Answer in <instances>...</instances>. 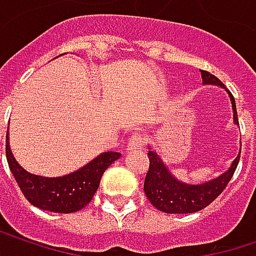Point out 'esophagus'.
I'll use <instances>...</instances> for the list:
<instances>
[{"label":"esophagus","mask_w":256,"mask_h":256,"mask_svg":"<svg viewBox=\"0 0 256 256\" xmlns=\"http://www.w3.org/2000/svg\"><path fill=\"white\" fill-rule=\"evenodd\" d=\"M145 144H146L145 136L140 134V133H134V134L128 139V151H139V150H144Z\"/></svg>","instance_id":"obj_1"}]
</instances>
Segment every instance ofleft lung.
Masks as SVG:
<instances>
[{
	"label": "left lung",
	"mask_w": 256,
	"mask_h": 256,
	"mask_svg": "<svg viewBox=\"0 0 256 256\" xmlns=\"http://www.w3.org/2000/svg\"><path fill=\"white\" fill-rule=\"evenodd\" d=\"M200 74H202L204 84H216V86L224 88L222 82L214 74H211L210 72L200 70ZM228 96H230L232 108H233V120L236 124H239L234 98L230 92H228ZM148 158H150V168L145 177L144 190H145L146 198L150 199V202L156 210L167 212V214H190V212L204 210L218 195H221V192L226 189L227 183L232 180V177L234 174V170L239 164L240 152L234 158V161L232 162L230 168L226 173L218 176L217 178H212L200 184H188V183L177 180L174 176L170 173L167 166L162 162V160L158 156V154L152 151L151 148L148 151Z\"/></svg>",
	"instance_id": "8db88e82"
}]
</instances>
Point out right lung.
<instances>
[{
	"mask_svg": "<svg viewBox=\"0 0 256 256\" xmlns=\"http://www.w3.org/2000/svg\"><path fill=\"white\" fill-rule=\"evenodd\" d=\"M6 155L8 167L24 198L40 210L60 214L76 212L86 206L98 190L105 170L122 156L120 152H104L78 172L61 177H42L28 173L16 161L8 144V132Z\"/></svg>",
	"mask_w": 256,
	"mask_h": 256,
	"instance_id": "obj_1",
	"label": "right lung"
}]
</instances>
